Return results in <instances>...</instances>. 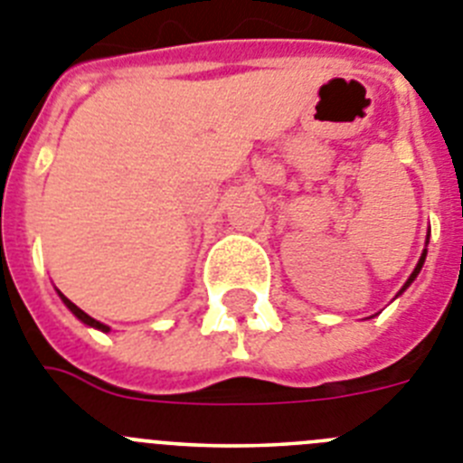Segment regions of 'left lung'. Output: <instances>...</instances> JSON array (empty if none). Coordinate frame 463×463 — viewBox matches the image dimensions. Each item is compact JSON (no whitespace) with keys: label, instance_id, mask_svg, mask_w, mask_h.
<instances>
[{"label":"left lung","instance_id":"obj_1","mask_svg":"<svg viewBox=\"0 0 463 463\" xmlns=\"http://www.w3.org/2000/svg\"><path fill=\"white\" fill-rule=\"evenodd\" d=\"M427 240H429V235H427ZM424 258H427V249H424V251H422V256H420V260H418V265H415L413 274H411V277H408V281H406V283H403V288H402V290H399V295H402V293H403V290H406V288H408V286H411V283H413V281H415V277H418V274H420V269H422V265H424Z\"/></svg>","mask_w":463,"mask_h":463}]
</instances>
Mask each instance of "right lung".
I'll use <instances>...</instances> for the list:
<instances>
[{"label": "right lung", "mask_w": 463, "mask_h": 463, "mask_svg": "<svg viewBox=\"0 0 463 463\" xmlns=\"http://www.w3.org/2000/svg\"><path fill=\"white\" fill-rule=\"evenodd\" d=\"M60 298H61V302H64L66 307H69V309H71V314L76 316V318H80L82 323H85V325H90V327H97V330H101V332H110V327H108V325L99 323L97 318H91V316H87L85 311H82L80 307H76V304L71 302L69 298H64V295H61V293H60Z\"/></svg>", "instance_id": "obj_1"}]
</instances>
